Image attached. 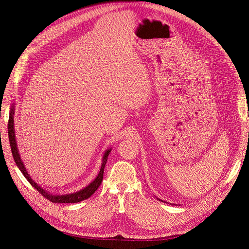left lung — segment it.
<instances>
[{
	"mask_svg": "<svg viewBox=\"0 0 249 249\" xmlns=\"http://www.w3.org/2000/svg\"><path fill=\"white\" fill-rule=\"evenodd\" d=\"M158 199H159V198H158ZM159 200H160V199H159ZM161 202H163V201H161Z\"/></svg>",
	"mask_w": 249,
	"mask_h": 249,
	"instance_id": "left-lung-1",
	"label": "left lung"
}]
</instances>
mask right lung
<instances>
[{
	"label": "right lung",
	"instance_id": "obj_1",
	"mask_svg": "<svg viewBox=\"0 0 249 249\" xmlns=\"http://www.w3.org/2000/svg\"><path fill=\"white\" fill-rule=\"evenodd\" d=\"M14 114H15V103L13 104V107L11 108L10 116H9V122H8V135H9L10 146H11L12 154H13V158H14L16 165L18 166V168L20 169L21 173L23 174V176L26 178V179H27L32 185V187L34 189H36L39 193H40L44 198L51 201L52 203H63V204L64 203L65 204H67V203H78V202L87 200L88 198H89L90 196L98 190V188L102 184L105 165H106L109 153L111 152L112 149L109 148V149L105 151V153L103 155V159H102V164H101V168H100V172H99L98 176L86 188H84L80 191H77V192H74V193H71V194L53 195V194H51L50 192L44 190L39 185H37V182H35L32 179V178L30 177V175L27 172V169L25 168V165H24V163L21 160V156L19 154V149H18V146H17V141H16V136H15V128H14Z\"/></svg>",
	"mask_w": 249,
	"mask_h": 249
}]
</instances>
